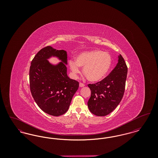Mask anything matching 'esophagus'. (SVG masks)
Here are the masks:
<instances>
[{"instance_id":"obj_1","label":"esophagus","mask_w":158,"mask_h":158,"mask_svg":"<svg viewBox=\"0 0 158 158\" xmlns=\"http://www.w3.org/2000/svg\"><path fill=\"white\" fill-rule=\"evenodd\" d=\"M84 86H85V85L83 83H79V86L80 87L82 88V87H83Z\"/></svg>"}]
</instances>
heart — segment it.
<instances>
[{
    "label": "heart",
    "instance_id": "obj_1",
    "mask_svg": "<svg viewBox=\"0 0 158 158\" xmlns=\"http://www.w3.org/2000/svg\"><path fill=\"white\" fill-rule=\"evenodd\" d=\"M70 69L76 76L82 67L83 73L90 82L103 79L110 71L112 64V57L110 53L99 50H93L79 54L76 61H69Z\"/></svg>",
    "mask_w": 158,
    "mask_h": 158
}]
</instances>
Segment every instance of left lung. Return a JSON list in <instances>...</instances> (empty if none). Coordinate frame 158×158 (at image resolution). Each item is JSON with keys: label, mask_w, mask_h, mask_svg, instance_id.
<instances>
[{"label": "left lung", "mask_w": 158, "mask_h": 158, "mask_svg": "<svg viewBox=\"0 0 158 158\" xmlns=\"http://www.w3.org/2000/svg\"><path fill=\"white\" fill-rule=\"evenodd\" d=\"M127 75V66L120 54L118 62L104 79L88 84L91 95L88 102L90 112L97 116H105L118 106L123 97Z\"/></svg>", "instance_id": "8db88e82"}]
</instances>
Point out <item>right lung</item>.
<instances>
[{
    "label": "right lung",
    "instance_id": "add662e5",
    "mask_svg": "<svg viewBox=\"0 0 158 158\" xmlns=\"http://www.w3.org/2000/svg\"><path fill=\"white\" fill-rule=\"evenodd\" d=\"M56 56L62 61L53 65L47 60ZM67 52L51 46L41 49L32 60L30 68V87L38 106L45 113L59 116L66 113L79 88V82L67 75Z\"/></svg>",
    "mask_w": 158,
    "mask_h": 158
}]
</instances>
